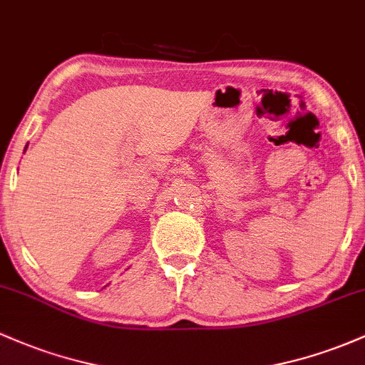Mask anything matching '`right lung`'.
<instances>
[{"instance_id":"add662e5","label":"right lung","mask_w":365,"mask_h":365,"mask_svg":"<svg viewBox=\"0 0 365 365\" xmlns=\"http://www.w3.org/2000/svg\"><path fill=\"white\" fill-rule=\"evenodd\" d=\"M26 149H27V147H26Z\"/></svg>"}]
</instances>
